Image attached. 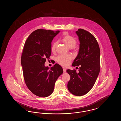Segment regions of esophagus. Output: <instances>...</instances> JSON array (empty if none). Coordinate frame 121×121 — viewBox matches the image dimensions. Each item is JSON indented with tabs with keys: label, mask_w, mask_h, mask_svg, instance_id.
<instances>
[{
	"label": "esophagus",
	"mask_w": 121,
	"mask_h": 121,
	"mask_svg": "<svg viewBox=\"0 0 121 121\" xmlns=\"http://www.w3.org/2000/svg\"><path fill=\"white\" fill-rule=\"evenodd\" d=\"M63 73H66V69H64V68H63Z\"/></svg>",
	"instance_id": "34e87169"
}]
</instances>
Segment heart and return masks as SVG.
Returning a JSON list of instances; mask_svg holds the SVG:
<instances>
[{
  "instance_id": "b5f03b06",
  "label": "heart",
  "mask_w": 121,
  "mask_h": 121,
  "mask_svg": "<svg viewBox=\"0 0 121 121\" xmlns=\"http://www.w3.org/2000/svg\"><path fill=\"white\" fill-rule=\"evenodd\" d=\"M61 41L69 48H74L77 43V40L74 37L65 33L61 38ZM57 42H54L51 47V51L52 52H55L57 46ZM58 63L63 66H67L72 60V57L70 55H60L56 58Z\"/></svg>"
}]
</instances>
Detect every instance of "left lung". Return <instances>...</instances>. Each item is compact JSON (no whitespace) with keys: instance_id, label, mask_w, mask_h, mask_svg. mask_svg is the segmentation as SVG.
Masks as SVG:
<instances>
[{"instance_id":"8db88e82","label":"left lung","mask_w":121,"mask_h":121,"mask_svg":"<svg viewBox=\"0 0 121 121\" xmlns=\"http://www.w3.org/2000/svg\"><path fill=\"white\" fill-rule=\"evenodd\" d=\"M80 41L78 56L72 66H80L79 73L68 69L70 76L68 83L69 92L77 96H81L89 92L94 86L100 70V50L96 38L83 29L76 32Z\"/></svg>"}]
</instances>
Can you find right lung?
I'll use <instances>...</instances> for the list:
<instances>
[{
  "label": "right lung",
  "instance_id": "add662e5",
  "mask_svg": "<svg viewBox=\"0 0 121 121\" xmlns=\"http://www.w3.org/2000/svg\"><path fill=\"white\" fill-rule=\"evenodd\" d=\"M60 31L38 29L29 36L23 47L21 65L23 78L29 90L40 97L52 94L55 83L63 73L62 67L55 64L49 69L44 63L51 54V42Z\"/></svg>",
  "mask_w": 121,
  "mask_h": 121
}]
</instances>
